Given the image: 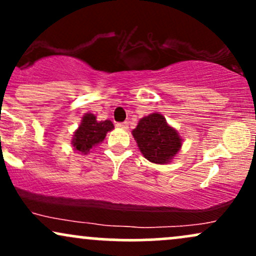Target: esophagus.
Wrapping results in <instances>:
<instances>
[{
  "label": "esophagus",
  "mask_w": 256,
  "mask_h": 256,
  "mask_svg": "<svg viewBox=\"0 0 256 256\" xmlns=\"http://www.w3.org/2000/svg\"><path fill=\"white\" fill-rule=\"evenodd\" d=\"M116 128H124V130H128V122H118V124H116Z\"/></svg>",
  "instance_id": "1"
}]
</instances>
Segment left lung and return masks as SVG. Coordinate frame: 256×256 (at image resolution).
I'll return each mask as SVG.
<instances>
[{
    "label": "left lung",
    "mask_w": 256,
    "mask_h": 256,
    "mask_svg": "<svg viewBox=\"0 0 256 256\" xmlns=\"http://www.w3.org/2000/svg\"><path fill=\"white\" fill-rule=\"evenodd\" d=\"M132 134L143 156L154 164L168 162L182 146L178 132L158 113L140 119Z\"/></svg>",
    "instance_id": "1"
}]
</instances>
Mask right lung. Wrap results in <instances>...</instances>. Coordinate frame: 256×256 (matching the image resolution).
Here are the masks:
<instances>
[{
    "label": "right lung",
    "instance_id": "add662e5",
    "mask_svg": "<svg viewBox=\"0 0 256 256\" xmlns=\"http://www.w3.org/2000/svg\"><path fill=\"white\" fill-rule=\"evenodd\" d=\"M113 122L110 120L98 122L94 114H85L78 130L74 132L73 146L76 150L86 154L96 144L104 140L106 134L113 128Z\"/></svg>",
    "mask_w": 256,
    "mask_h": 256
}]
</instances>
